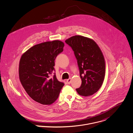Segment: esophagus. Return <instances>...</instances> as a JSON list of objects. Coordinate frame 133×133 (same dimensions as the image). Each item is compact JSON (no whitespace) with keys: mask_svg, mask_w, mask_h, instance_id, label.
I'll use <instances>...</instances> for the list:
<instances>
[{"mask_svg":"<svg viewBox=\"0 0 133 133\" xmlns=\"http://www.w3.org/2000/svg\"><path fill=\"white\" fill-rule=\"evenodd\" d=\"M66 82H67V84H70V83H71V78H69L68 79H67V80H66Z\"/></svg>","mask_w":133,"mask_h":133,"instance_id":"esophagus-1","label":"esophagus"}]
</instances>
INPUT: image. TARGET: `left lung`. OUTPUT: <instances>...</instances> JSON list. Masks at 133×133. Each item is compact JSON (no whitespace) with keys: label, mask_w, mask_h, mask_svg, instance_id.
Masks as SVG:
<instances>
[{"label":"left lung","mask_w":133,"mask_h":133,"mask_svg":"<svg viewBox=\"0 0 133 133\" xmlns=\"http://www.w3.org/2000/svg\"><path fill=\"white\" fill-rule=\"evenodd\" d=\"M65 42L74 51L79 69L82 84L77 92L83 96L94 94L102 87L105 76V61L101 49L92 39L79 35Z\"/></svg>","instance_id":"obj_1"}]
</instances>
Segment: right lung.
Returning a JSON list of instances; mask_svg holds the SVG:
<instances>
[{
    "label": "right lung",
    "mask_w": 133,
    "mask_h": 133,
    "mask_svg": "<svg viewBox=\"0 0 133 133\" xmlns=\"http://www.w3.org/2000/svg\"><path fill=\"white\" fill-rule=\"evenodd\" d=\"M59 40L46 41L34 45L22 55L19 63V78L28 95L35 101L49 105L58 97L64 83L52 77L55 59L63 51Z\"/></svg>",
    "instance_id": "add662e5"
}]
</instances>
